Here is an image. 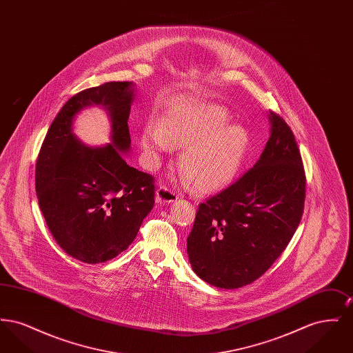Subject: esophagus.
<instances>
[{
    "instance_id": "34e87169",
    "label": "esophagus",
    "mask_w": 353,
    "mask_h": 353,
    "mask_svg": "<svg viewBox=\"0 0 353 353\" xmlns=\"http://www.w3.org/2000/svg\"><path fill=\"white\" fill-rule=\"evenodd\" d=\"M177 199H179L177 192L165 185L159 186L156 190V202L157 203H170V202L176 201Z\"/></svg>"
}]
</instances>
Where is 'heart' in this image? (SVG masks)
<instances>
[{
  "label": "heart",
  "mask_w": 353,
  "mask_h": 353,
  "mask_svg": "<svg viewBox=\"0 0 353 353\" xmlns=\"http://www.w3.org/2000/svg\"><path fill=\"white\" fill-rule=\"evenodd\" d=\"M226 123L228 115L219 107L172 114L161 120L159 128L147 125L140 141L152 157H159L169 147L185 148L180 168L196 189L210 192L234 179L248 148L246 131Z\"/></svg>",
  "instance_id": "heart-1"
}]
</instances>
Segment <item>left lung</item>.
I'll return each mask as SVG.
<instances>
[{
  "instance_id": "8db88e82",
  "label": "left lung",
  "mask_w": 353,
  "mask_h": 353,
  "mask_svg": "<svg viewBox=\"0 0 353 353\" xmlns=\"http://www.w3.org/2000/svg\"><path fill=\"white\" fill-rule=\"evenodd\" d=\"M269 141L252 169L199 205L186 239L192 269L209 285L239 288L262 276L299 226L305 173L295 136L270 111Z\"/></svg>"
}]
</instances>
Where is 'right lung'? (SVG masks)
Segmentation results:
<instances>
[{
	"label": "right lung",
	"mask_w": 353,
	"mask_h": 353,
	"mask_svg": "<svg viewBox=\"0 0 353 353\" xmlns=\"http://www.w3.org/2000/svg\"><path fill=\"white\" fill-rule=\"evenodd\" d=\"M132 82H108L78 92L51 123L35 165L39 208L55 242L84 263L115 258L134 242L154 205V177L130 167L128 118ZM101 103L110 112L113 143L85 148L72 134L73 117Z\"/></svg>",
	"instance_id": "1"
}]
</instances>
